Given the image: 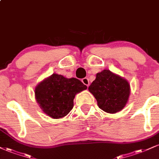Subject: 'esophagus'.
Here are the masks:
<instances>
[{
  "label": "esophagus",
  "mask_w": 159,
  "mask_h": 159,
  "mask_svg": "<svg viewBox=\"0 0 159 159\" xmlns=\"http://www.w3.org/2000/svg\"><path fill=\"white\" fill-rule=\"evenodd\" d=\"M82 83L84 84H85L86 86H87V87H89V85H90V81H89V79L87 78H83V79L81 80Z\"/></svg>",
  "instance_id": "1"
}]
</instances>
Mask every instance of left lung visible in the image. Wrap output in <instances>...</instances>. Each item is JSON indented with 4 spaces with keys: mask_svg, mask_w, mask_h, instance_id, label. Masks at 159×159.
Listing matches in <instances>:
<instances>
[{
    "mask_svg": "<svg viewBox=\"0 0 159 159\" xmlns=\"http://www.w3.org/2000/svg\"><path fill=\"white\" fill-rule=\"evenodd\" d=\"M88 90L96 98L98 107L110 114H115L125 106L131 90L126 80L107 69L96 74Z\"/></svg>",
    "mask_w": 159,
    "mask_h": 159,
    "instance_id": "1",
    "label": "left lung"
}]
</instances>
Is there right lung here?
I'll use <instances>...</instances> for the list:
<instances>
[{
  "label": "right lung",
  "instance_id": "right-lung-1",
  "mask_svg": "<svg viewBox=\"0 0 159 159\" xmlns=\"http://www.w3.org/2000/svg\"><path fill=\"white\" fill-rule=\"evenodd\" d=\"M87 88L77 78L53 74L36 86L35 96L45 114L54 119H60L72 109L75 95Z\"/></svg>",
  "mask_w": 159,
  "mask_h": 159
}]
</instances>
